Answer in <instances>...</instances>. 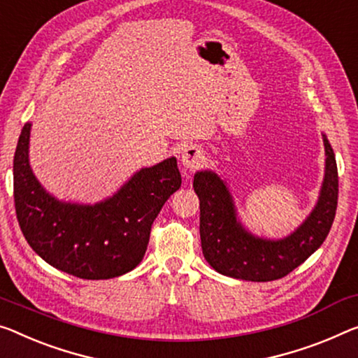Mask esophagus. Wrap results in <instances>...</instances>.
Wrapping results in <instances>:
<instances>
[{"label": "esophagus", "mask_w": 358, "mask_h": 358, "mask_svg": "<svg viewBox=\"0 0 358 358\" xmlns=\"http://www.w3.org/2000/svg\"><path fill=\"white\" fill-rule=\"evenodd\" d=\"M180 162L187 169H196L205 162V153L198 145H187L180 153Z\"/></svg>", "instance_id": "obj_1"}]
</instances>
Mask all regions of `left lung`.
<instances>
[{"mask_svg": "<svg viewBox=\"0 0 358 358\" xmlns=\"http://www.w3.org/2000/svg\"><path fill=\"white\" fill-rule=\"evenodd\" d=\"M325 178L312 213L293 234L280 240L248 232L236 217L234 198L224 180L213 171L194 176L200 200V238L203 256L214 271L248 282H271L293 272L320 248L331 229L338 206V166L327 136Z\"/></svg>", "mask_w": 358, "mask_h": 358, "instance_id": "left-lung-1", "label": "left lung"}]
</instances>
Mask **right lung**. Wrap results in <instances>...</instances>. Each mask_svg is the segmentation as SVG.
I'll list each match as a JSON object with an SVG mask.
<instances>
[{"label": "right lung", "instance_id": "1", "mask_svg": "<svg viewBox=\"0 0 358 358\" xmlns=\"http://www.w3.org/2000/svg\"><path fill=\"white\" fill-rule=\"evenodd\" d=\"M31 123L14 155V203L22 234L52 267L85 280L120 277L139 266L152 224L180 187L174 157L142 168L122 189L96 205L59 201L43 189L29 162Z\"/></svg>", "mask_w": 358, "mask_h": 358}]
</instances>
